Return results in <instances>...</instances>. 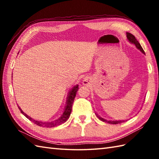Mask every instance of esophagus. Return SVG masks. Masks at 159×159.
I'll use <instances>...</instances> for the list:
<instances>
[{"instance_id":"34e87169","label":"esophagus","mask_w":159,"mask_h":159,"mask_svg":"<svg viewBox=\"0 0 159 159\" xmlns=\"http://www.w3.org/2000/svg\"><path fill=\"white\" fill-rule=\"evenodd\" d=\"M83 82H84V83H84V85H87V80H84Z\"/></svg>"}]
</instances>
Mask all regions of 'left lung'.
Returning <instances> with one entry per match:
<instances>
[{"mask_svg": "<svg viewBox=\"0 0 159 159\" xmlns=\"http://www.w3.org/2000/svg\"><path fill=\"white\" fill-rule=\"evenodd\" d=\"M126 37H127V39L128 41H129L130 43H134V45H135V46L137 47V48L139 49L141 52H142L143 54H145V52L143 49L142 48V47H141V44L139 43V42L137 41V39L135 38V37H134L133 34H131V33H126ZM97 115V114H96ZM97 117L99 118V119L102 121H104V122H107L109 124H120V123H122L124 122V120H119V121H109V120H104L103 119V118H102L101 117L98 116L97 115Z\"/></svg>", "mask_w": 159, "mask_h": 159, "instance_id": "obj_1", "label": "left lung"}]
</instances>
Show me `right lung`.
<instances>
[{
  "mask_svg": "<svg viewBox=\"0 0 159 159\" xmlns=\"http://www.w3.org/2000/svg\"><path fill=\"white\" fill-rule=\"evenodd\" d=\"M78 89H79V85H77L76 86H74L73 88L71 89V91H70V92L68 93V96H67L65 110H64L63 114L61 115V116L59 118H58V119H57V120L52 121H48V122H46V121H41L33 120V118L27 116V115H26L25 113H24L22 111V109H20V107H19L18 106V107L19 108V109L20 110V111H21V113L24 115V116H25L26 118H28L29 120L33 121V122L35 124L38 125V126H42V127H45V128L55 127L56 126H59V125H61V124H63L64 122H66V121L67 120V119L69 118V117L70 116V113H71V112H72V104H73L74 98H75L76 93L77 92Z\"/></svg>",
  "mask_w": 159,
  "mask_h": 159,
  "instance_id": "right-lung-1",
  "label": "right lung"
}]
</instances>
